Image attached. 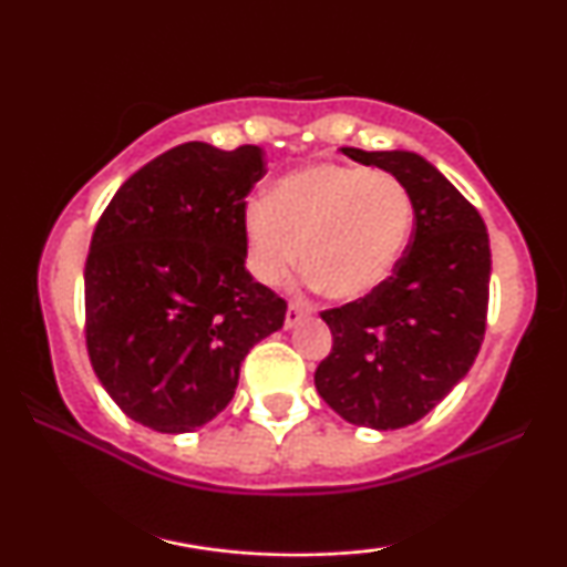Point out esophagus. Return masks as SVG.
I'll return each instance as SVG.
<instances>
[{"label":"esophagus","instance_id":"obj_1","mask_svg":"<svg viewBox=\"0 0 567 567\" xmlns=\"http://www.w3.org/2000/svg\"><path fill=\"white\" fill-rule=\"evenodd\" d=\"M309 315H311V309L306 303H290L288 315H285V328H296V324Z\"/></svg>","mask_w":567,"mask_h":567}]
</instances>
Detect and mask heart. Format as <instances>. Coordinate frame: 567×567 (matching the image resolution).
Segmentation results:
<instances>
[{
  "label": "heart",
  "instance_id": "1",
  "mask_svg": "<svg viewBox=\"0 0 567 567\" xmlns=\"http://www.w3.org/2000/svg\"><path fill=\"white\" fill-rule=\"evenodd\" d=\"M413 226V199L389 173L309 165L285 175L245 218L247 258L264 285L301 264L324 296L357 301L392 277Z\"/></svg>",
  "mask_w": 567,
  "mask_h": 567
}]
</instances>
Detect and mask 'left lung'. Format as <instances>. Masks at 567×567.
I'll return each instance as SVG.
<instances>
[{
  "label": "left lung",
  "mask_w": 567,
  "mask_h": 567,
  "mask_svg": "<svg viewBox=\"0 0 567 567\" xmlns=\"http://www.w3.org/2000/svg\"><path fill=\"white\" fill-rule=\"evenodd\" d=\"M392 173L413 199L415 229L379 290L322 311L333 349L317 392L343 421L386 432L421 421L470 373L485 336L491 243L472 202L413 152L341 148Z\"/></svg>",
  "instance_id": "8db88e82"
}]
</instances>
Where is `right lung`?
Wrapping results in <instances>:
<instances>
[{
    "label": "right lung",
    "mask_w": 567,
    "mask_h": 567,
    "mask_svg": "<svg viewBox=\"0 0 567 567\" xmlns=\"http://www.w3.org/2000/svg\"><path fill=\"white\" fill-rule=\"evenodd\" d=\"M264 152L188 141L133 173L84 264V338L97 381L138 424L205 426L231 402L247 351L288 303L245 269V197Z\"/></svg>",
    "instance_id": "1"
}]
</instances>
